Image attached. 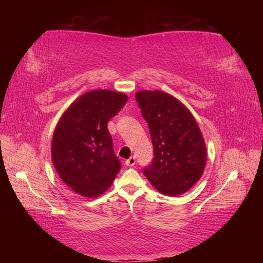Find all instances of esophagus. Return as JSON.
I'll return each instance as SVG.
<instances>
[{"instance_id": "1", "label": "esophagus", "mask_w": 263, "mask_h": 263, "mask_svg": "<svg viewBox=\"0 0 263 263\" xmlns=\"http://www.w3.org/2000/svg\"><path fill=\"white\" fill-rule=\"evenodd\" d=\"M125 164H126L127 167H132V166H135V164H136V158H135V157L128 158L127 160H125Z\"/></svg>"}]
</instances>
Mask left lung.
Returning <instances> with one entry per match:
<instances>
[{
    "label": "left lung",
    "mask_w": 263,
    "mask_h": 263,
    "mask_svg": "<svg viewBox=\"0 0 263 263\" xmlns=\"http://www.w3.org/2000/svg\"><path fill=\"white\" fill-rule=\"evenodd\" d=\"M142 117L148 124L154 158L142 169L163 195L184 194L203 174L206 148L190 111L167 92L141 90L136 94Z\"/></svg>",
    "instance_id": "1"
}]
</instances>
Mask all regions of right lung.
I'll list each match as a JSON object with an SVG mask.
<instances>
[{
    "mask_svg": "<svg viewBox=\"0 0 263 263\" xmlns=\"http://www.w3.org/2000/svg\"><path fill=\"white\" fill-rule=\"evenodd\" d=\"M126 102L123 92L88 91L70 104L58 123L52 161L60 179L77 194L97 197L121 171L106 125Z\"/></svg>",
    "mask_w": 263,
    "mask_h": 263,
    "instance_id": "1",
    "label": "right lung"
}]
</instances>
